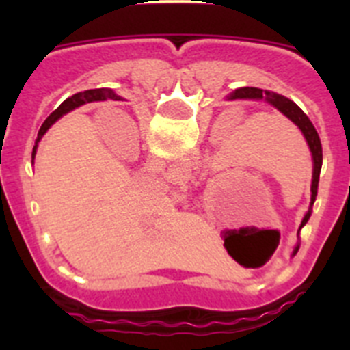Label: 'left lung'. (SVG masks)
I'll return each mask as SVG.
<instances>
[{
    "label": "left lung",
    "mask_w": 350,
    "mask_h": 350,
    "mask_svg": "<svg viewBox=\"0 0 350 350\" xmlns=\"http://www.w3.org/2000/svg\"><path fill=\"white\" fill-rule=\"evenodd\" d=\"M231 100H265L268 105H271L273 108H277L282 116H286L287 119L296 126V128L301 131V135L305 137L307 140L308 148H310V154H312V185H310V206H308L307 213H305V217L301 219V224H299V231L301 228L308 222L312 215V206H314L315 198H317V187H319V175H321V166H323V145H321V138L315 131L314 124H312V120L308 119L307 113L303 112L301 108L295 103V101H291L289 98L282 94H277L273 91H262V89L258 88H245V89H240V91L233 92L230 96ZM299 249V243H296L295 250H293V256L298 252Z\"/></svg>",
    "instance_id": "8db88e82"
}]
</instances>
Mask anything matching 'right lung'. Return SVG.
I'll list each match as a JSON object with an SVG mask.
<instances>
[{"label":"right lung","mask_w":350,"mask_h":350,"mask_svg":"<svg viewBox=\"0 0 350 350\" xmlns=\"http://www.w3.org/2000/svg\"><path fill=\"white\" fill-rule=\"evenodd\" d=\"M107 100H113V101H119L122 100L119 94H117L113 89H108V88H101V89H88V91H82V92H77V94L70 96L68 100H64L63 103L59 105V107L55 108L54 112L51 113V116L45 119V122L42 124V128H40L38 131V140H36V144H38L40 140H42V137L47 133V129L51 128L52 124H54L55 120H59L61 117L66 116L68 112H71V110H75V108L82 107V105H88V103H92V101H107ZM36 147L38 145H35V148H33V157H35L36 154Z\"/></svg>","instance_id":"obj_1"}]
</instances>
